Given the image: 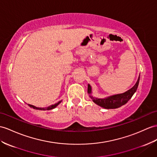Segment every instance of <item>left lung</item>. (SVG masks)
<instances>
[{
    "mask_svg": "<svg viewBox=\"0 0 157 157\" xmlns=\"http://www.w3.org/2000/svg\"><path fill=\"white\" fill-rule=\"evenodd\" d=\"M139 80L140 76H139L138 81H137L135 86L123 94L113 95V96L109 97L106 98H97L92 96L90 97V98H92V100L93 101L95 104H97L98 106H100L101 107H103L105 109H110L118 108L120 107V106L125 105L126 103L131 98L134 93L136 92L137 87L139 86ZM88 93L89 94L91 93V87L89 85H88Z\"/></svg>",
    "mask_w": 157,
    "mask_h": 157,
    "instance_id": "left-lung-1",
    "label": "left lung"
}]
</instances>
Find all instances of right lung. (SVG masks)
I'll use <instances>...</instances> for the list:
<instances>
[{
    "label": "right lung",
    "mask_w": 157,
    "mask_h": 157,
    "mask_svg": "<svg viewBox=\"0 0 157 157\" xmlns=\"http://www.w3.org/2000/svg\"><path fill=\"white\" fill-rule=\"evenodd\" d=\"M60 102H61V101H59V102L56 103V104L53 105H51V106H48V107L44 108H44H38V107H36V106H34L31 105H29V106H30V108H33V109H36V110H51V109H55L57 105L60 104Z\"/></svg>",
    "instance_id": "right-lung-1"
}]
</instances>
